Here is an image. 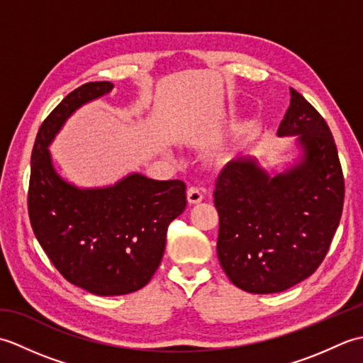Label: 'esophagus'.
Masks as SVG:
<instances>
[{"mask_svg": "<svg viewBox=\"0 0 363 363\" xmlns=\"http://www.w3.org/2000/svg\"><path fill=\"white\" fill-rule=\"evenodd\" d=\"M187 201L190 204H198L203 201V190L198 187H189L187 190Z\"/></svg>", "mask_w": 363, "mask_h": 363, "instance_id": "34e87169", "label": "esophagus"}]
</instances>
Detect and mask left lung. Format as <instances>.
<instances>
[{"label": "left lung", "instance_id": "left-lung-1", "mask_svg": "<svg viewBox=\"0 0 363 363\" xmlns=\"http://www.w3.org/2000/svg\"><path fill=\"white\" fill-rule=\"evenodd\" d=\"M279 137L295 138V157L268 173L256 159L228 162L215 184L217 254L235 287L279 293L309 277L340 223L345 181L325 118L296 90Z\"/></svg>", "mask_w": 363, "mask_h": 363}]
</instances>
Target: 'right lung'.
Wrapping results in <instances>:
<instances>
[{
    "instance_id": "add662e5",
    "label": "right lung",
    "mask_w": 363,
    "mask_h": 363,
    "mask_svg": "<svg viewBox=\"0 0 363 363\" xmlns=\"http://www.w3.org/2000/svg\"><path fill=\"white\" fill-rule=\"evenodd\" d=\"M109 81L67 95L37 133L30 156V226L68 282L98 296L145 287L164 257L168 225L186 211V184L130 173L107 187H78L54 168L50 145L72 115L111 94Z\"/></svg>"
}]
</instances>
